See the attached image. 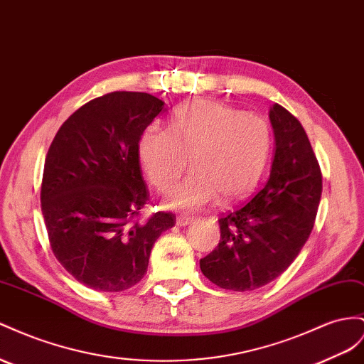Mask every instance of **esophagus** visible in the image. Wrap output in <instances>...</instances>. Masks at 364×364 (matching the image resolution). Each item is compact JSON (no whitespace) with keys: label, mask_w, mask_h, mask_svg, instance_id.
Masks as SVG:
<instances>
[{"label":"esophagus","mask_w":364,"mask_h":364,"mask_svg":"<svg viewBox=\"0 0 364 364\" xmlns=\"http://www.w3.org/2000/svg\"><path fill=\"white\" fill-rule=\"evenodd\" d=\"M194 222V218H190V215H179L178 219H176V223H178V227H188Z\"/></svg>","instance_id":"obj_1"}]
</instances>
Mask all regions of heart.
<instances>
[{
    "label": "heart",
    "instance_id": "heart-1",
    "mask_svg": "<svg viewBox=\"0 0 364 364\" xmlns=\"http://www.w3.org/2000/svg\"><path fill=\"white\" fill-rule=\"evenodd\" d=\"M271 151L269 127L255 114H242L214 100H193L171 117L170 130H146L139 161L146 178L170 193L188 166L193 173L166 200L178 211H198L218 198L235 202L259 183Z\"/></svg>",
    "mask_w": 364,
    "mask_h": 364
}]
</instances>
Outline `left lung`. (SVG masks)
I'll return each instance as SVG.
<instances>
[{
  "instance_id": "obj_1",
  "label": "left lung",
  "mask_w": 364,
  "mask_h": 364,
  "mask_svg": "<svg viewBox=\"0 0 364 364\" xmlns=\"http://www.w3.org/2000/svg\"><path fill=\"white\" fill-rule=\"evenodd\" d=\"M269 121L276 151L263 188L219 219L218 248L200 269L219 288L254 291L276 280L296 260L314 228L321 173L308 134L296 116L274 104Z\"/></svg>"
}]
</instances>
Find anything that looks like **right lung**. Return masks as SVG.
<instances>
[{
    "label": "right lung",
    "instance_id": "add662e5",
    "mask_svg": "<svg viewBox=\"0 0 364 364\" xmlns=\"http://www.w3.org/2000/svg\"><path fill=\"white\" fill-rule=\"evenodd\" d=\"M165 102L141 92H113L87 102L48 149L41 210L50 247L68 274L102 292L139 283L159 235L176 215L137 222L149 200L139 165L145 129Z\"/></svg>",
    "mask_w": 364,
    "mask_h": 364
}]
</instances>
